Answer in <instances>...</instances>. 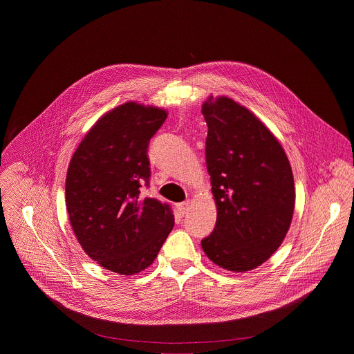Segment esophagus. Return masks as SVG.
<instances>
[{
  "mask_svg": "<svg viewBox=\"0 0 354 354\" xmlns=\"http://www.w3.org/2000/svg\"><path fill=\"white\" fill-rule=\"evenodd\" d=\"M189 207H190V200H186V201H182V203H178L176 205V210L180 216H185L187 212H189Z\"/></svg>",
  "mask_w": 354,
  "mask_h": 354,
  "instance_id": "1",
  "label": "esophagus"
}]
</instances>
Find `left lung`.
Wrapping results in <instances>:
<instances>
[{
    "label": "left lung",
    "instance_id": "left-lung-1",
    "mask_svg": "<svg viewBox=\"0 0 354 354\" xmlns=\"http://www.w3.org/2000/svg\"><path fill=\"white\" fill-rule=\"evenodd\" d=\"M201 113L209 127L206 162L217 207L214 231L201 248L225 270H254L279 249L291 225L290 161L266 124L232 97L210 95Z\"/></svg>",
    "mask_w": 354,
    "mask_h": 354
}]
</instances>
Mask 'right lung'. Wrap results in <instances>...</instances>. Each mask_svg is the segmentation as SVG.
<instances>
[{
	"instance_id": "1",
	"label": "right lung",
	"mask_w": 354,
	"mask_h": 354,
	"mask_svg": "<svg viewBox=\"0 0 354 354\" xmlns=\"http://www.w3.org/2000/svg\"><path fill=\"white\" fill-rule=\"evenodd\" d=\"M168 111L129 100L100 116L74 151L66 178L70 224L99 266L131 276L153 263L175 217L168 203L141 197L147 148Z\"/></svg>"
}]
</instances>
